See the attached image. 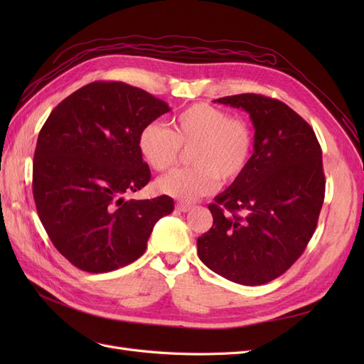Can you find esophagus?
Segmentation results:
<instances>
[{"mask_svg": "<svg viewBox=\"0 0 364 364\" xmlns=\"http://www.w3.org/2000/svg\"><path fill=\"white\" fill-rule=\"evenodd\" d=\"M176 208H178L181 213H188L190 209H193V205H190V203H183V202H179V203H178V206H176Z\"/></svg>", "mask_w": 364, "mask_h": 364, "instance_id": "obj_1", "label": "esophagus"}]
</instances>
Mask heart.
<instances>
[{
    "label": "heart",
    "mask_w": 364,
    "mask_h": 364,
    "mask_svg": "<svg viewBox=\"0 0 364 364\" xmlns=\"http://www.w3.org/2000/svg\"><path fill=\"white\" fill-rule=\"evenodd\" d=\"M191 149V168L174 170L156 181V190L181 202H194L218 188V178L234 182L252 161L255 135L245 118L217 106L197 103L170 119V129L151 121L141 129V156L156 171L178 162L181 149Z\"/></svg>",
    "instance_id": "1"
}]
</instances>
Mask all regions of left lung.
<instances>
[{"mask_svg":"<svg viewBox=\"0 0 364 364\" xmlns=\"http://www.w3.org/2000/svg\"><path fill=\"white\" fill-rule=\"evenodd\" d=\"M241 107L255 127L247 170L209 203L214 223L197 238L206 267L243 285L287 272L311 240L325 199L322 149L285 103L261 94L217 98Z\"/></svg>","mask_w":364,"mask_h":364,"instance_id":"obj_1","label":"left lung"}]
</instances>
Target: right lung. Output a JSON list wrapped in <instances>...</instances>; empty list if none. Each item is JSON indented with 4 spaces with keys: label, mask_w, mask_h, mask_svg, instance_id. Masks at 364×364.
Masks as SVG:
<instances>
[{
    "label": "right lung",
    "mask_w": 364,
    "mask_h": 364,
    "mask_svg": "<svg viewBox=\"0 0 364 364\" xmlns=\"http://www.w3.org/2000/svg\"><path fill=\"white\" fill-rule=\"evenodd\" d=\"M168 105L123 82H92L62 100L42 126L33 197L43 229L73 266L106 273L146 252L168 196L126 200L151 178L138 135Z\"/></svg>",
    "instance_id": "1"
}]
</instances>
